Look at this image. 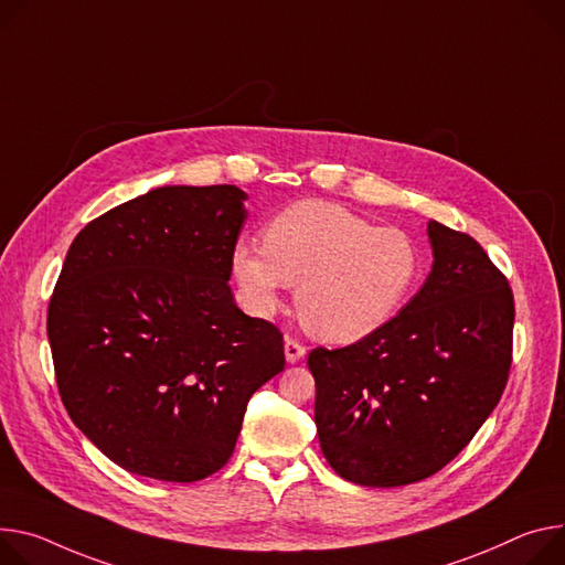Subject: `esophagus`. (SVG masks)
Returning a JSON list of instances; mask_svg holds the SVG:
<instances>
[{"label": "esophagus", "mask_w": 565, "mask_h": 565, "mask_svg": "<svg viewBox=\"0 0 565 565\" xmlns=\"http://www.w3.org/2000/svg\"><path fill=\"white\" fill-rule=\"evenodd\" d=\"M284 351H286V361L288 363H299L301 358L306 355V347L299 340H295V338H286L284 340Z\"/></svg>", "instance_id": "obj_1"}]
</instances>
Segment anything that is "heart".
Segmentation results:
<instances>
[{
    "label": "heart",
    "mask_w": 565,
    "mask_h": 565,
    "mask_svg": "<svg viewBox=\"0 0 565 565\" xmlns=\"http://www.w3.org/2000/svg\"><path fill=\"white\" fill-rule=\"evenodd\" d=\"M232 275L252 313H275L284 286H297L306 329L329 342H355L403 309L422 275V252L398 227H374L335 202L303 200L264 227V249H232Z\"/></svg>",
    "instance_id": "b5f03b06"
}]
</instances>
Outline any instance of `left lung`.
Instances as JSON below:
<instances>
[{
  "label": "left lung",
  "instance_id": "1",
  "mask_svg": "<svg viewBox=\"0 0 565 565\" xmlns=\"http://www.w3.org/2000/svg\"><path fill=\"white\" fill-rule=\"evenodd\" d=\"M433 270L403 311L342 349L309 353L331 469L363 487L430 478L498 405L511 367L514 292L482 245L428 223Z\"/></svg>",
  "mask_w": 565,
  "mask_h": 565
}]
</instances>
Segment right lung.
<instances>
[{
	"instance_id": "right-lung-1",
	"label": "right lung",
	"mask_w": 565,
	"mask_h": 565,
	"mask_svg": "<svg viewBox=\"0 0 565 565\" xmlns=\"http://www.w3.org/2000/svg\"><path fill=\"white\" fill-rule=\"evenodd\" d=\"M234 184L160 186L87 223L46 311L61 398L121 469L164 482L216 473L284 335L232 295L247 218Z\"/></svg>"
}]
</instances>
